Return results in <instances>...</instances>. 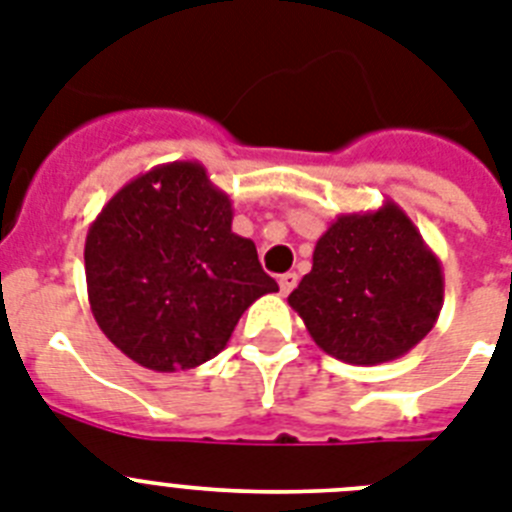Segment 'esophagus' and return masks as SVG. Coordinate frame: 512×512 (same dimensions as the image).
Listing matches in <instances>:
<instances>
[{
    "label": "esophagus",
    "mask_w": 512,
    "mask_h": 512,
    "mask_svg": "<svg viewBox=\"0 0 512 512\" xmlns=\"http://www.w3.org/2000/svg\"><path fill=\"white\" fill-rule=\"evenodd\" d=\"M296 281H299V276L296 273H283L281 278H278V286H281V294H291V289L296 286Z\"/></svg>",
    "instance_id": "esophagus-1"
}]
</instances>
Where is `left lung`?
Returning <instances> with one entry per match:
<instances>
[{
  "label": "left lung",
  "instance_id": "left-lung-1",
  "mask_svg": "<svg viewBox=\"0 0 512 512\" xmlns=\"http://www.w3.org/2000/svg\"><path fill=\"white\" fill-rule=\"evenodd\" d=\"M442 296L440 257L406 210L385 200L330 223L289 304L325 354L372 367L409 354L435 328Z\"/></svg>",
  "mask_w": 512,
  "mask_h": 512
}]
</instances>
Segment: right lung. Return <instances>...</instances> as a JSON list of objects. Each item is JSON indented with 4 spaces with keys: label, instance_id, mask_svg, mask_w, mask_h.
<instances>
[{
    "label": "right lung",
    "instance_id": "1",
    "mask_svg": "<svg viewBox=\"0 0 512 512\" xmlns=\"http://www.w3.org/2000/svg\"><path fill=\"white\" fill-rule=\"evenodd\" d=\"M231 218L229 195L203 163L171 161L124 184L90 223V312L132 362L200 367L226 349L249 304L278 291Z\"/></svg>",
    "mask_w": 512,
    "mask_h": 512
}]
</instances>
